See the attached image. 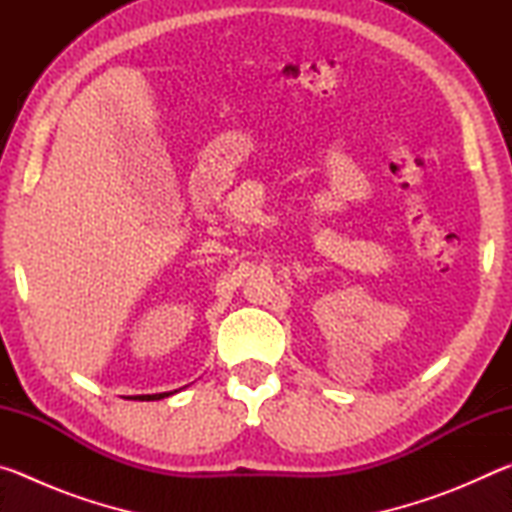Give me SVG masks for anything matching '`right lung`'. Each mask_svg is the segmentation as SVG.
I'll list each match as a JSON object with an SVG mask.
<instances>
[{"label": "right lung", "instance_id": "1", "mask_svg": "<svg viewBox=\"0 0 512 512\" xmlns=\"http://www.w3.org/2000/svg\"><path fill=\"white\" fill-rule=\"evenodd\" d=\"M176 393V391H173ZM171 393H155V395H135V400L140 402H151V400H162V397H169Z\"/></svg>", "mask_w": 512, "mask_h": 512}]
</instances>
